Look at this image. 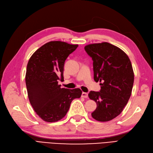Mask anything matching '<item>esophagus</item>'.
<instances>
[{
    "instance_id": "1",
    "label": "esophagus",
    "mask_w": 153,
    "mask_h": 153,
    "mask_svg": "<svg viewBox=\"0 0 153 153\" xmlns=\"http://www.w3.org/2000/svg\"><path fill=\"white\" fill-rule=\"evenodd\" d=\"M82 97H83V98H87V97H88V94L87 93V92H83L82 93Z\"/></svg>"
}]
</instances>
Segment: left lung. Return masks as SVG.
Returning a JSON list of instances; mask_svg holds the SVG:
<instances>
[{"label": "left lung", "instance_id": "8db88e82", "mask_svg": "<svg viewBox=\"0 0 153 153\" xmlns=\"http://www.w3.org/2000/svg\"><path fill=\"white\" fill-rule=\"evenodd\" d=\"M84 49L93 61L94 81L101 82L100 91L88 94L97 104L92 117L101 122L110 121L122 112L131 96L134 82L131 61L122 50L106 42L87 45Z\"/></svg>", "mask_w": 153, "mask_h": 153}]
</instances>
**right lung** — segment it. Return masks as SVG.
<instances>
[{
	"label": "right lung",
	"mask_w": 153,
	"mask_h": 153,
	"mask_svg": "<svg viewBox=\"0 0 153 153\" xmlns=\"http://www.w3.org/2000/svg\"><path fill=\"white\" fill-rule=\"evenodd\" d=\"M78 47L62 41H50L37 50L27 66L25 84L30 103L43 121L56 122L66 115L71 101L82 91L58 85L64 81V66L68 57Z\"/></svg>",
	"instance_id": "1"
}]
</instances>
